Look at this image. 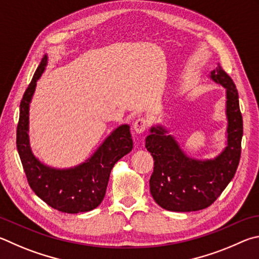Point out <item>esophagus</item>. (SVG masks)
<instances>
[{"label": "esophagus", "instance_id": "obj_1", "mask_svg": "<svg viewBox=\"0 0 259 259\" xmlns=\"http://www.w3.org/2000/svg\"><path fill=\"white\" fill-rule=\"evenodd\" d=\"M147 128H148V120L144 119V118H139V119H137V120L134 121L133 130H134L135 133L141 134Z\"/></svg>", "mask_w": 259, "mask_h": 259}]
</instances>
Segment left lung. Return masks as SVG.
<instances>
[{
	"mask_svg": "<svg viewBox=\"0 0 259 259\" xmlns=\"http://www.w3.org/2000/svg\"><path fill=\"white\" fill-rule=\"evenodd\" d=\"M210 79L226 90V147L212 159L187 156L162 125L152 126L146 148L155 160L150 178L152 198L170 211H197L209 207L228 187L237 171L243 134L242 116L235 84L220 65Z\"/></svg>",
	"mask_w": 259,
	"mask_h": 259,
	"instance_id": "1",
	"label": "left lung"
}]
</instances>
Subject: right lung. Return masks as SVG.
<instances>
[{
  "label": "right lung",
  "instance_id": "1",
  "mask_svg": "<svg viewBox=\"0 0 259 259\" xmlns=\"http://www.w3.org/2000/svg\"><path fill=\"white\" fill-rule=\"evenodd\" d=\"M48 65L45 54L20 102L17 149L29 187L44 202L68 214L90 211L102 202L109 176L116 162L132 151L130 125L113 130L89 159L70 168H54L34 156L29 144V104L36 83Z\"/></svg>",
  "mask_w": 259,
  "mask_h": 259
}]
</instances>
